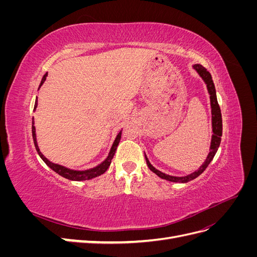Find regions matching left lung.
Returning a JSON list of instances; mask_svg holds the SVG:
<instances>
[{
    "mask_svg": "<svg viewBox=\"0 0 257 257\" xmlns=\"http://www.w3.org/2000/svg\"><path fill=\"white\" fill-rule=\"evenodd\" d=\"M194 69L198 73V75L203 78V80L205 81V83L207 84V89H208V93L210 95V105H211V114H212V137H211V144H210V151L208 153V157L205 160L204 164L201 165L196 172H194L188 176L184 177H175V176H170V175H166L164 173L160 172L155 167H153L151 165V163L148 160L147 155L145 154L146 158V162L148 167L150 168L151 172H153L155 175H158L160 178L165 179V180L172 181V182H180V183H186L191 180H194V179L197 178L200 174L204 173V170L208 167V165L210 164L214 158V155L219 149L220 144H221V137H222V114H221V109L219 103H217L216 99V93H215V87L214 83L212 80L211 74H210L207 69L200 64H195L193 65Z\"/></svg>",
    "mask_w": 257,
    "mask_h": 257,
    "instance_id": "obj_1",
    "label": "left lung"
}]
</instances>
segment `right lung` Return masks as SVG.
I'll use <instances>...</instances> for the list:
<instances>
[{
    "label": "right lung",
    "mask_w": 257,
    "mask_h": 257,
    "mask_svg": "<svg viewBox=\"0 0 257 257\" xmlns=\"http://www.w3.org/2000/svg\"><path fill=\"white\" fill-rule=\"evenodd\" d=\"M47 73H46L43 77V79L41 81V84H40V88L41 85L45 82L46 80V77H47ZM38 88V89H40ZM37 107V97H36V100H35V105H34V110L36 109ZM121 134H122V131L119 132V134L116 135L114 142L112 144V147L111 149L109 151V154H108V157L106 158L105 161H103L102 163H100L99 165L93 167L91 169H87V170H73V169H69L67 167H64L62 165H59V164H54V163L50 162L48 159H46L43 153L40 151V148H38L37 146V142H36V134H35V126H34V118H32V135H33V141H34V145H35V148H36V151L38 153V155H40L41 159L47 164V166H49L53 172H56L58 175L64 177L66 179H68V180H73V181H84V180H90V179H93L95 177H98L100 175H103L106 170L108 169V167L110 166V163H111V160L113 159V155L115 153V150H116V147H118L119 143H120V139H121Z\"/></svg>",
    "instance_id": "1"
}]
</instances>
